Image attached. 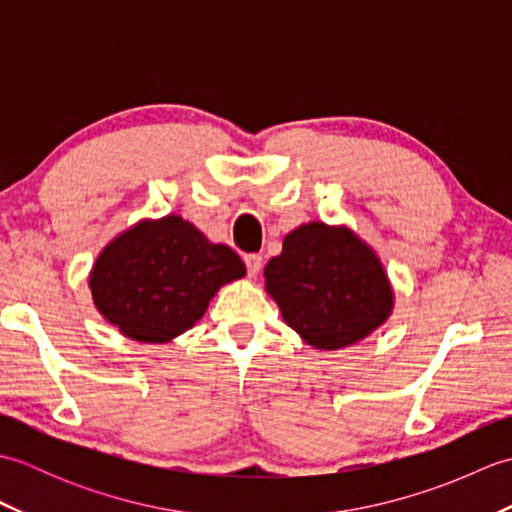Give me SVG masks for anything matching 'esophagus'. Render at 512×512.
<instances>
[{
  "instance_id": "esophagus-1",
  "label": "esophagus",
  "mask_w": 512,
  "mask_h": 512,
  "mask_svg": "<svg viewBox=\"0 0 512 512\" xmlns=\"http://www.w3.org/2000/svg\"><path fill=\"white\" fill-rule=\"evenodd\" d=\"M244 262H246L248 277H253V279L259 275V270H262V266H264V259H262V255H255V253L246 255V257H244Z\"/></svg>"
}]
</instances>
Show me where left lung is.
<instances>
[{
    "label": "left lung",
    "instance_id": "1",
    "mask_svg": "<svg viewBox=\"0 0 512 512\" xmlns=\"http://www.w3.org/2000/svg\"><path fill=\"white\" fill-rule=\"evenodd\" d=\"M281 317L317 350H343L383 325L394 288L374 248L352 228L308 222L264 268Z\"/></svg>",
    "mask_w": 512,
    "mask_h": 512
}]
</instances>
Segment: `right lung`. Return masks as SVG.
<instances>
[{
	"label": "right lung",
	"mask_w": 512,
	"mask_h": 512,
	"mask_svg": "<svg viewBox=\"0 0 512 512\" xmlns=\"http://www.w3.org/2000/svg\"><path fill=\"white\" fill-rule=\"evenodd\" d=\"M246 275L231 246L213 244L180 215L140 220L90 270L94 306L127 339L169 343L198 323L215 292Z\"/></svg>",
	"instance_id": "right-lung-1"
}]
</instances>
